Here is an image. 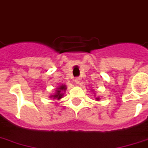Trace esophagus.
I'll return each instance as SVG.
<instances>
[{
  "label": "esophagus",
  "instance_id": "obj_1",
  "mask_svg": "<svg viewBox=\"0 0 148 148\" xmlns=\"http://www.w3.org/2000/svg\"><path fill=\"white\" fill-rule=\"evenodd\" d=\"M75 83H76L77 85H80V79L79 77H77L75 78Z\"/></svg>",
  "mask_w": 148,
  "mask_h": 148
}]
</instances>
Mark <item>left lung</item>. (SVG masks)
<instances>
[{"instance_id":"1","label":"left lung","mask_w":148,"mask_h":148,"mask_svg":"<svg viewBox=\"0 0 148 148\" xmlns=\"http://www.w3.org/2000/svg\"><path fill=\"white\" fill-rule=\"evenodd\" d=\"M99 99H100V98H99V97H97V98H96V99H97V101H99Z\"/></svg>"}]
</instances>
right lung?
<instances>
[{"label":"right lung","instance_id":"1","mask_svg":"<svg viewBox=\"0 0 148 148\" xmlns=\"http://www.w3.org/2000/svg\"><path fill=\"white\" fill-rule=\"evenodd\" d=\"M67 90V86L65 84L60 85L55 90V93L54 94L49 96L50 98H52L53 99H57V100H60L62 99V97L64 94V92Z\"/></svg>","mask_w":148,"mask_h":148}]
</instances>
